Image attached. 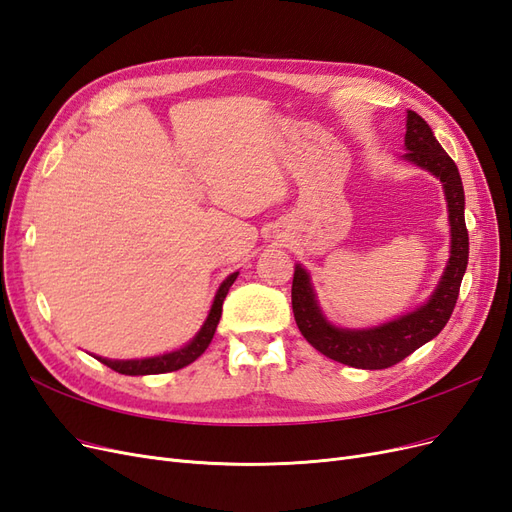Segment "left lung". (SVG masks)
<instances>
[{
  "mask_svg": "<svg viewBox=\"0 0 512 512\" xmlns=\"http://www.w3.org/2000/svg\"><path fill=\"white\" fill-rule=\"evenodd\" d=\"M406 159L440 178L449 204L451 257L440 285L425 306L410 315L372 329H340L329 325L317 306L310 278L302 266H295L291 285L293 317L302 336L325 357L361 370H383L400 364L419 346L436 338L453 315L457 295L468 266V229L464 219V185L455 161L444 153L432 127L417 112L408 110Z\"/></svg>",
  "mask_w": 512,
  "mask_h": 512,
  "instance_id": "1",
  "label": "left lung"
}]
</instances>
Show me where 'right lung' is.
I'll list each match as a JSON object with an SVG mask.
<instances>
[{
    "label": "right lung",
    "mask_w": 512,
    "mask_h": 512,
    "mask_svg": "<svg viewBox=\"0 0 512 512\" xmlns=\"http://www.w3.org/2000/svg\"><path fill=\"white\" fill-rule=\"evenodd\" d=\"M236 276H238V272H234L232 276H227V278L223 280V285L219 287L217 295H214V304H212V308H210V315H208L204 327L200 329V334H197V336L185 346V349L168 353V355H161V357L136 359V361H112V359H104V357H97V359H100L102 364L108 366L110 370L119 372V374H127V376L163 374V372H174V370H180V368H185V366L193 364V361L208 349V344H210L214 332H217V325H219L221 312H223V300H225V295H227L229 287L234 285Z\"/></svg>",
    "instance_id": "right-lung-1"
}]
</instances>
